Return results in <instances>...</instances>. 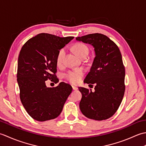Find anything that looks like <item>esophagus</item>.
<instances>
[{
    "label": "esophagus",
    "instance_id": "1",
    "mask_svg": "<svg viewBox=\"0 0 146 146\" xmlns=\"http://www.w3.org/2000/svg\"><path fill=\"white\" fill-rule=\"evenodd\" d=\"M72 88L73 90H78V87H76V86H72Z\"/></svg>",
    "mask_w": 146,
    "mask_h": 146
}]
</instances>
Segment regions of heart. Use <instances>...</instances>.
Masks as SVG:
<instances>
[{
  "label": "heart",
  "instance_id": "1",
  "mask_svg": "<svg viewBox=\"0 0 146 146\" xmlns=\"http://www.w3.org/2000/svg\"><path fill=\"white\" fill-rule=\"evenodd\" d=\"M73 48L76 54L80 58L84 55L87 56L88 54V48L84 43L77 42L73 46ZM64 54V48H61L58 51L56 56V63L58 65L61 64ZM83 75H84V71L82 69H76L73 71H69L66 73H65L64 78L72 84L76 85L81 82Z\"/></svg>",
  "mask_w": 146,
  "mask_h": 146
}]
</instances>
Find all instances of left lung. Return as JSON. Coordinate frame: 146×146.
Listing matches in <instances>:
<instances>
[{"label": "left lung", "mask_w": 146, "mask_h": 146, "mask_svg": "<svg viewBox=\"0 0 146 146\" xmlns=\"http://www.w3.org/2000/svg\"><path fill=\"white\" fill-rule=\"evenodd\" d=\"M76 39L92 44L95 52L84 80L91 85L95 83V92L78 88L82 94L80 110L88 119L106 120L116 112L124 95L125 72L122 54L115 43L102 34H90Z\"/></svg>", "instance_id": "1"}]
</instances>
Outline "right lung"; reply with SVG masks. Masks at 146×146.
Wrapping results in <instances>:
<instances>
[{
	"instance_id": "add662e5",
	"label": "right lung",
	"mask_w": 146,
	"mask_h": 146,
	"mask_svg": "<svg viewBox=\"0 0 146 146\" xmlns=\"http://www.w3.org/2000/svg\"><path fill=\"white\" fill-rule=\"evenodd\" d=\"M73 38L41 33L29 39L21 49L17 72L20 99L36 120L44 122L56 118L72 92L68 83L61 82L57 86L48 88L45 82H59L56 75L58 52Z\"/></svg>"
}]
</instances>
